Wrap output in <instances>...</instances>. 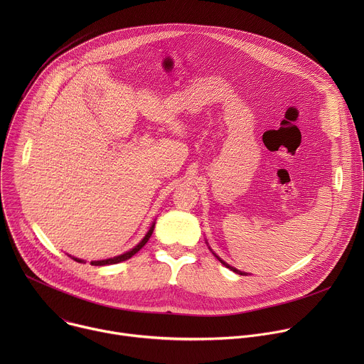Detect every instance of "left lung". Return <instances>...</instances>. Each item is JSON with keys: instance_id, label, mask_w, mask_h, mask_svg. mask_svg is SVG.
<instances>
[{"instance_id": "8db88e82", "label": "left lung", "mask_w": 364, "mask_h": 364, "mask_svg": "<svg viewBox=\"0 0 364 364\" xmlns=\"http://www.w3.org/2000/svg\"><path fill=\"white\" fill-rule=\"evenodd\" d=\"M216 257H218V259H219V261H220V262H222V264H223V265H225V267H226V268H229V269H230V271H233V272H236V274H239V275H246V274H245V272H240V271H237V269H236V268H233V267H230V265H228V264H226V262H223V261H222V259H220V257H219V256H216Z\"/></svg>"}]
</instances>
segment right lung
Listing matches in <instances>:
<instances>
[{
    "mask_svg": "<svg viewBox=\"0 0 364 364\" xmlns=\"http://www.w3.org/2000/svg\"><path fill=\"white\" fill-rule=\"evenodd\" d=\"M154 226L155 225H152L151 226V229L148 230V233L145 235V237L134 247V249H131L129 252H127V253H124V255H119V256H115V257H111V259H105V261H93V262H90V265H95V267H102V265H112V264H118V262H122V261H127V259H129L131 256H134L146 242H148V239L151 237V235H152V230H154ZM76 262H83L82 259H77V257H73Z\"/></svg>",
    "mask_w": 364,
    "mask_h": 364,
    "instance_id": "1",
    "label": "right lung"
}]
</instances>
